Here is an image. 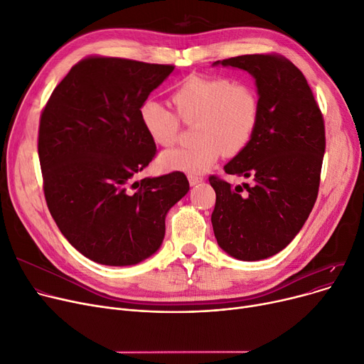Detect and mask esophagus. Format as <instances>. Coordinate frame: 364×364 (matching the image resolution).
Wrapping results in <instances>:
<instances>
[{"instance_id": "obj_1", "label": "esophagus", "mask_w": 364, "mask_h": 364, "mask_svg": "<svg viewBox=\"0 0 364 364\" xmlns=\"http://www.w3.org/2000/svg\"><path fill=\"white\" fill-rule=\"evenodd\" d=\"M187 178H188L190 186H196V184H199V183L203 181V177H199V176H195V174H188Z\"/></svg>"}]
</instances>
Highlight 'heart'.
<instances>
[{"label":"heart","mask_w":364,"mask_h":364,"mask_svg":"<svg viewBox=\"0 0 364 364\" xmlns=\"http://www.w3.org/2000/svg\"><path fill=\"white\" fill-rule=\"evenodd\" d=\"M172 102L177 113L153 99L144 100L139 109L147 136L162 147L178 141L181 122H196L198 141L164 153L159 158L162 169L202 174L223 153L225 156L240 153L251 143L259 124L261 103L257 90L250 82L227 76H188L172 94Z\"/></svg>","instance_id":"obj_1"}]
</instances>
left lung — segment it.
I'll return each mask as SVG.
<instances>
[{
	"label": "left lung",
	"instance_id": "8db88e82",
	"mask_svg": "<svg viewBox=\"0 0 364 364\" xmlns=\"http://www.w3.org/2000/svg\"><path fill=\"white\" fill-rule=\"evenodd\" d=\"M214 65L250 72L258 88L257 131L224 166L251 184L233 187L209 177L220 247L237 259L258 261L288 246L316 203L326 147L323 114L302 72L280 54H245Z\"/></svg>",
	"mask_w": 364,
	"mask_h": 364
}]
</instances>
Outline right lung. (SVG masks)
Returning <instances> with one entry per match:
<instances>
[{
	"label": "right lung",
	"mask_w": 364,
	"mask_h": 364,
	"mask_svg": "<svg viewBox=\"0 0 364 364\" xmlns=\"http://www.w3.org/2000/svg\"><path fill=\"white\" fill-rule=\"evenodd\" d=\"M174 68L85 57L41 113L38 156L47 206L62 235L91 261L122 267L155 254L166 213L188 192L180 171L134 181L156 155L139 109Z\"/></svg>",
	"instance_id": "1"
}]
</instances>
